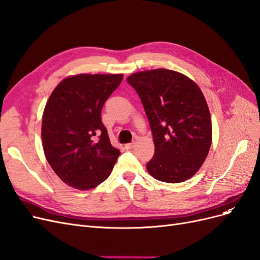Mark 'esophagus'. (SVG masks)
Masks as SVG:
<instances>
[{
	"instance_id": "34e87169",
	"label": "esophagus",
	"mask_w": 260,
	"mask_h": 260,
	"mask_svg": "<svg viewBox=\"0 0 260 260\" xmlns=\"http://www.w3.org/2000/svg\"><path fill=\"white\" fill-rule=\"evenodd\" d=\"M124 147H125V149H126V150H131V149H133L134 147H135V142H131V144H126Z\"/></svg>"
}]
</instances>
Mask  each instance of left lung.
Segmentation results:
<instances>
[{
  "label": "left lung",
  "mask_w": 260,
  "mask_h": 260,
  "mask_svg": "<svg viewBox=\"0 0 260 260\" xmlns=\"http://www.w3.org/2000/svg\"><path fill=\"white\" fill-rule=\"evenodd\" d=\"M148 116L154 155L147 163L155 179L178 183L202 166L212 144V120L202 90L186 75L167 69L126 79Z\"/></svg>",
  "instance_id": "obj_1"
}]
</instances>
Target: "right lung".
<instances>
[{
  "label": "right lung",
  "mask_w": 260,
  "mask_h": 260,
  "mask_svg": "<svg viewBox=\"0 0 260 260\" xmlns=\"http://www.w3.org/2000/svg\"><path fill=\"white\" fill-rule=\"evenodd\" d=\"M123 74H78L61 81L48 98L42 119L46 160L67 185L97 187L111 174L120 150L110 144L102 109Z\"/></svg>",
  "instance_id": "1"
}]
</instances>
